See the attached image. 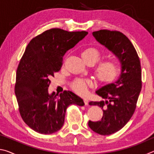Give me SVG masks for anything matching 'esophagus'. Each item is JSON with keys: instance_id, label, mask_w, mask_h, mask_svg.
<instances>
[{"instance_id": "34e87169", "label": "esophagus", "mask_w": 154, "mask_h": 154, "mask_svg": "<svg viewBox=\"0 0 154 154\" xmlns=\"http://www.w3.org/2000/svg\"><path fill=\"white\" fill-rule=\"evenodd\" d=\"M83 101H84V103L85 105H88V99L87 98H85V97L83 98Z\"/></svg>"}]
</instances>
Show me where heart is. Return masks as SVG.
<instances>
[{
  "mask_svg": "<svg viewBox=\"0 0 154 154\" xmlns=\"http://www.w3.org/2000/svg\"><path fill=\"white\" fill-rule=\"evenodd\" d=\"M82 57L83 61L87 64H93L100 59L101 52L97 48L88 47L82 51ZM119 71V62L118 60L113 57H107L101 60L96 64L94 68V73L96 79L103 83L113 82L118 77ZM92 84V81L90 79H78L72 83V87L77 92L85 94L87 87L90 86Z\"/></svg>",
  "mask_w": 154,
  "mask_h": 154,
  "instance_id": "obj_1",
  "label": "heart"
}]
</instances>
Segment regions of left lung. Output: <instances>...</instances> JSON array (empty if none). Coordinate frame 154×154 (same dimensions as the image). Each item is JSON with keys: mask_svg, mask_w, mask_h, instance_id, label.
Wrapping results in <instances>:
<instances>
[{"mask_svg": "<svg viewBox=\"0 0 154 154\" xmlns=\"http://www.w3.org/2000/svg\"><path fill=\"white\" fill-rule=\"evenodd\" d=\"M92 34L99 43L118 57L122 64L119 79L96 92L105 100L89 103L102 108L103 116L98 122L89 121L88 126L99 134L110 135L121 130L134 113L142 88L141 67L136 49L123 33L100 30Z\"/></svg>", "mask_w": 154, "mask_h": 154, "instance_id": "1", "label": "left lung"}]
</instances>
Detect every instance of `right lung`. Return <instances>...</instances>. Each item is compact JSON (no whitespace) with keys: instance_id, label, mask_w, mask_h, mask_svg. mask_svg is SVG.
Here are the masks:
<instances>
[{"instance_id":"1","label":"right lung","mask_w":154,"mask_h":154,"mask_svg":"<svg viewBox=\"0 0 154 154\" xmlns=\"http://www.w3.org/2000/svg\"><path fill=\"white\" fill-rule=\"evenodd\" d=\"M51 28L33 38L20 60L15 93L23 120L30 128L50 134L61 128L70 105L83 106V99L71 91L49 94L51 81L62 66L65 53L88 35Z\"/></svg>"}]
</instances>
